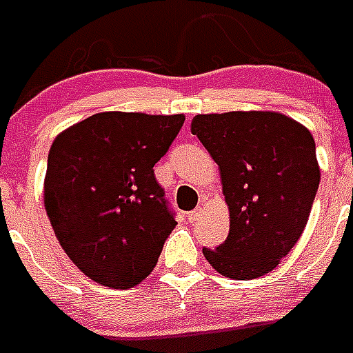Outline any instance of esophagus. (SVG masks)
<instances>
[{"mask_svg": "<svg viewBox=\"0 0 353 353\" xmlns=\"http://www.w3.org/2000/svg\"><path fill=\"white\" fill-rule=\"evenodd\" d=\"M200 219V210H193L188 213V221L190 222H194V221H199Z\"/></svg>", "mask_w": 353, "mask_h": 353, "instance_id": "34e87169", "label": "esophagus"}]
</instances>
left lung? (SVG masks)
Segmentation results:
<instances>
[{
    "label": "left lung",
    "instance_id": "8db88e82",
    "mask_svg": "<svg viewBox=\"0 0 353 353\" xmlns=\"http://www.w3.org/2000/svg\"><path fill=\"white\" fill-rule=\"evenodd\" d=\"M219 163L230 235L202 253L224 277L266 275L303 235L321 171L312 132L275 111L196 114L191 122Z\"/></svg>",
    "mask_w": 353,
    "mask_h": 353
}]
</instances>
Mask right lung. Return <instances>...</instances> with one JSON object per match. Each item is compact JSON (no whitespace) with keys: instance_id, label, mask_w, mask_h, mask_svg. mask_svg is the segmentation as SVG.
<instances>
[{"instance_id":"1","label":"right lung","mask_w":353,"mask_h":353,"mask_svg":"<svg viewBox=\"0 0 353 353\" xmlns=\"http://www.w3.org/2000/svg\"><path fill=\"white\" fill-rule=\"evenodd\" d=\"M184 120L98 112L54 138L45 210L63 252L94 283L128 290L157 266L176 221L153 168Z\"/></svg>"}]
</instances>
